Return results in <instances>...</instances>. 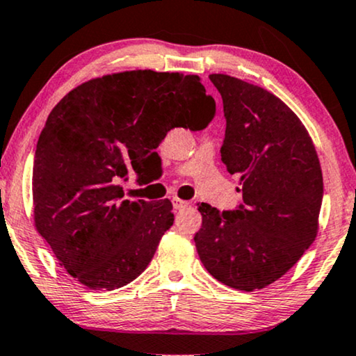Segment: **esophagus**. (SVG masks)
<instances>
[{"mask_svg": "<svg viewBox=\"0 0 356 356\" xmlns=\"http://www.w3.org/2000/svg\"><path fill=\"white\" fill-rule=\"evenodd\" d=\"M172 207L174 209H184L188 207V202H185V200H180V198H172Z\"/></svg>", "mask_w": 356, "mask_h": 356, "instance_id": "esophagus-1", "label": "esophagus"}]
</instances>
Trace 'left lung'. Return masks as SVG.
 I'll return each mask as SVG.
<instances>
[{"label":"left lung","mask_w":356,"mask_h":356,"mask_svg":"<svg viewBox=\"0 0 356 356\" xmlns=\"http://www.w3.org/2000/svg\"><path fill=\"white\" fill-rule=\"evenodd\" d=\"M209 80L226 118L221 159L240 176L243 203L234 211L200 204L195 247L214 279L253 292L282 277L316 238L323 172L307 129L276 95L226 74Z\"/></svg>","instance_id":"obj_1"}]
</instances>
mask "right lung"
Returning <instances> with one entry per match:
<instances>
[{
	"instance_id": "add662e5",
	"label": "right lung",
	"mask_w": 356,
	"mask_h": 356,
	"mask_svg": "<svg viewBox=\"0 0 356 356\" xmlns=\"http://www.w3.org/2000/svg\"><path fill=\"white\" fill-rule=\"evenodd\" d=\"M216 103L198 76L118 72L79 85L49 113L33 161V219L80 284L114 290L137 279L172 226L169 200H121L169 130H202Z\"/></svg>"
}]
</instances>
